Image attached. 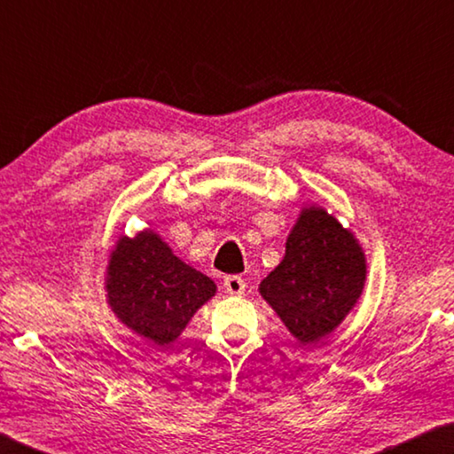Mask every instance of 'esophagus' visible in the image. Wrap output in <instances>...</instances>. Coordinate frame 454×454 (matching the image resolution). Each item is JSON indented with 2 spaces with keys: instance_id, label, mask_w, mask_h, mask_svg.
I'll return each mask as SVG.
<instances>
[{
  "instance_id": "esophagus-1",
  "label": "esophagus",
  "mask_w": 454,
  "mask_h": 454,
  "mask_svg": "<svg viewBox=\"0 0 454 454\" xmlns=\"http://www.w3.org/2000/svg\"><path fill=\"white\" fill-rule=\"evenodd\" d=\"M224 289L230 293V295H242L246 289V281L239 278V275H226Z\"/></svg>"
}]
</instances>
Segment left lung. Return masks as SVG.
Returning <instances> with one entry per match:
<instances>
[{
    "label": "left lung",
    "instance_id": "obj_1",
    "mask_svg": "<svg viewBox=\"0 0 454 454\" xmlns=\"http://www.w3.org/2000/svg\"><path fill=\"white\" fill-rule=\"evenodd\" d=\"M364 281L366 255L358 239L313 204L301 210L286 255L260 293L301 344H317L356 305Z\"/></svg>",
    "mask_w": 454,
    "mask_h": 454
}]
</instances>
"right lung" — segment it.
Segmentation results:
<instances>
[{
    "label": "right lung",
    "instance_id": "1",
    "mask_svg": "<svg viewBox=\"0 0 454 454\" xmlns=\"http://www.w3.org/2000/svg\"><path fill=\"white\" fill-rule=\"evenodd\" d=\"M106 291L108 305L123 325L165 348L215 297L216 286L181 262L153 230H144L133 238L120 236L115 242Z\"/></svg>",
    "mask_w": 454,
    "mask_h": 454
}]
</instances>
